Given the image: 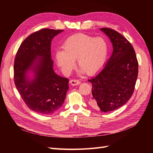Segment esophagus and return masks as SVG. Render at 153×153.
<instances>
[{"instance_id":"obj_1","label":"esophagus","mask_w":153,"mask_h":153,"mask_svg":"<svg viewBox=\"0 0 153 153\" xmlns=\"http://www.w3.org/2000/svg\"><path fill=\"white\" fill-rule=\"evenodd\" d=\"M70 84L72 86H75V85H79L80 84V82L77 80H70Z\"/></svg>"}]
</instances>
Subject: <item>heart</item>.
Masks as SVG:
<instances>
[{
  "label": "heart",
  "mask_w": 153,
  "mask_h": 153,
  "mask_svg": "<svg viewBox=\"0 0 153 153\" xmlns=\"http://www.w3.org/2000/svg\"><path fill=\"white\" fill-rule=\"evenodd\" d=\"M107 55L108 45L103 38L77 34L64 41L62 51L55 53V61L64 75L71 73L76 60L81 73L94 75L102 69Z\"/></svg>",
  "instance_id": "1"
}]
</instances>
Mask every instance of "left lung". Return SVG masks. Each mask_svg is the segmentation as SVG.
Here are the masks:
<instances>
[{
    "instance_id": "left-lung-1",
    "label": "left lung",
    "mask_w": 153,
    "mask_h": 153,
    "mask_svg": "<svg viewBox=\"0 0 153 153\" xmlns=\"http://www.w3.org/2000/svg\"><path fill=\"white\" fill-rule=\"evenodd\" d=\"M100 30L108 37L113 52L102 70L88 81L92 86L91 104L107 112L120 108L131 98L138 64L132 45L123 36L108 28Z\"/></svg>"
}]
</instances>
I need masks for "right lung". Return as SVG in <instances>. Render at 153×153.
Returning a JSON list of instances; mask_svg holds the SVG:
<instances>
[{
	"instance_id": "right-lung-1",
	"label": "right lung",
	"mask_w": 153,
	"mask_h": 153,
	"mask_svg": "<svg viewBox=\"0 0 153 153\" xmlns=\"http://www.w3.org/2000/svg\"><path fill=\"white\" fill-rule=\"evenodd\" d=\"M62 30L44 29L23 41L14 63L16 89L28 107L36 113L49 115L62 106L69 80L53 70L51 43Z\"/></svg>"
}]
</instances>
